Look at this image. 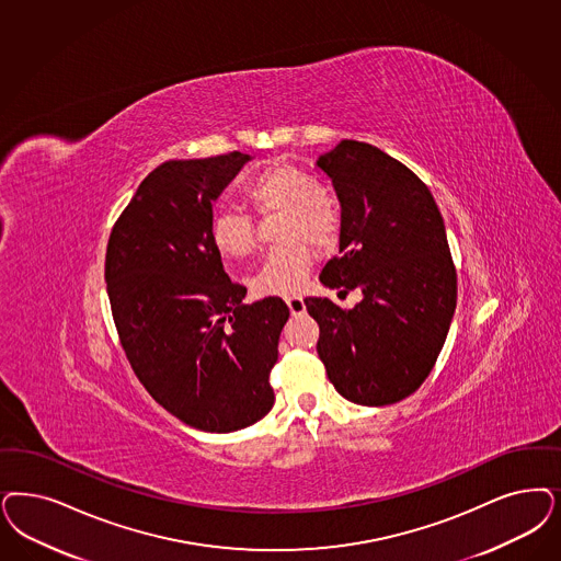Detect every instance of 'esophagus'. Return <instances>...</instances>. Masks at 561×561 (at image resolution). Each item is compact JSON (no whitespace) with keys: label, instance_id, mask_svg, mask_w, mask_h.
<instances>
[{"label":"esophagus","instance_id":"34e87169","mask_svg":"<svg viewBox=\"0 0 561 561\" xmlns=\"http://www.w3.org/2000/svg\"><path fill=\"white\" fill-rule=\"evenodd\" d=\"M286 305H288L291 314H302L307 310V305H305V300L300 296H288Z\"/></svg>","mask_w":561,"mask_h":561}]
</instances>
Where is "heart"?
I'll return each mask as SVG.
<instances>
[{
	"mask_svg": "<svg viewBox=\"0 0 561 561\" xmlns=\"http://www.w3.org/2000/svg\"><path fill=\"white\" fill-rule=\"evenodd\" d=\"M252 207L263 215L284 213L279 226L282 247L265 254L251 277L256 296H290L300 291L312 265V243L329 249L340 236V207L321 191L314 175L291 163H275L252 180ZM211 244L226 261L247 259L254 251L251 217L233 209H221L211 219ZM311 242L308 244V242Z\"/></svg>",
	"mask_w": 561,
	"mask_h": 561,
	"instance_id": "1",
	"label": "heart"
}]
</instances>
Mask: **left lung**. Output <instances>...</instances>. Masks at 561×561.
<instances>
[{
  "mask_svg": "<svg viewBox=\"0 0 561 561\" xmlns=\"http://www.w3.org/2000/svg\"><path fill=\"white\" fill-rule=\"evenodd\" d=\"M314 168L337 194L340 256L319 279L363 291L354 309L305 300L319 323L329 381L354 404L387 407L423 386L456 310V270L444 217L423 180L381 149L342 140Z\"/></svg>",
  "mask_w": 561,
  "mask_h": 561,
  "instance_id": "8db88e82",
  "label": "left lung"
}]
</instances>
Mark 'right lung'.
<instances>
[{"instance_id": "1", "label": "right lung", "mask_w": 561, "mask_h": 561, "mask_svg": "<svg viewBox=\"0 0 561 561\" xmlns=\"http://www.w3.org/2000/svg\"><path fill=\"white\" fill-rule=\"evenodd\" d=\"M251 154L165 161L136 188L110 236L105 282L117 333L157 404L207 433L261 421L290 310L244 305L213 249V203Z\"/></svg>"}]
</instances>
